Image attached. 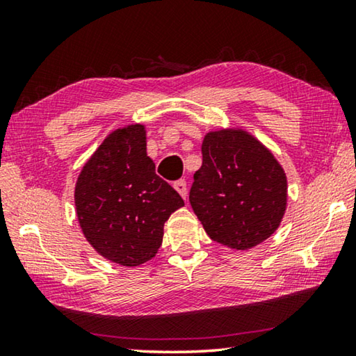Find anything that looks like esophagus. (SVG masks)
I'll list each match as a JSON object with an SVG mask.
<instances>
[{"mask_svg": "<svg viewBox=\"0 0 356 356\" xmlns=\"http://www.w3.org/2000/svg\"><path fill=\"white\" fill-rule=\"evenodd\" d=\"M174 188L177 190V193L184 197V200H186V182L185 180H177V182L174 184Z\"/></svg>", "mask_w": 356, "mask_h": 356, "instance_id": "obj_1", "label": "esophagus"}]
</instances>
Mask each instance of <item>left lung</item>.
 Masks as SVG:
<instances>
[{
	"instance_id": "obj_1",
	"label": "left lung",
	"mask_w": 356,
	"mask_h": 356,
	"mask_svg": "<svg viewBox=\"0 0 356 356\" xmlns=\"http://www.w3.org/2000/svg\"><path fill=\"white\" fill-rule=\"evenodd\" d=\"M190 204L207 236L246 251L280 227L287 206V177L275 155L243 129L209 131Z\"/></svg>"
}]
</instances>
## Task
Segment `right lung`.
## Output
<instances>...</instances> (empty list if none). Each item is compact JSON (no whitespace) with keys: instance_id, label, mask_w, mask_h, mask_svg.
I'll return each instance as SVG.
<instances>
[{"instance_id":"add662e5","label":"right lung","mask_w":356,"mask_h":356,"mask_svg":"<svg viewBox=\"0 0 356 356\" xmlns=\"http://www.w3.org/2000/svg\"><path fill=\"white\" fill-rule=\"evenodd\" d=\"M84 237L108 261L138 267L163 242V226L184 200L155 174L146 152V127L130 124L108 135L75 184Z\"/></svg>"}]
</instances>
